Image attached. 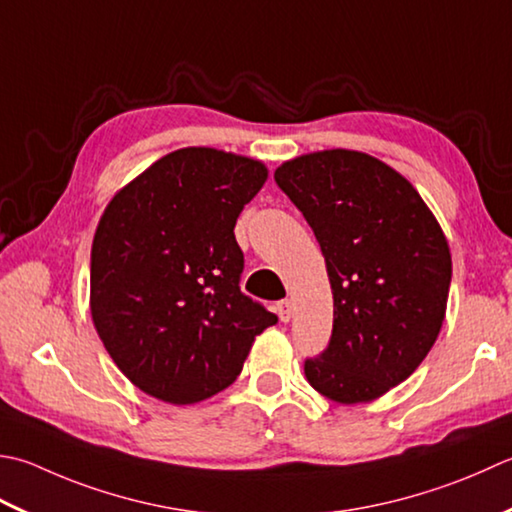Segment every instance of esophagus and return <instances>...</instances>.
Instances as JSON below:
<instances>
[{
    "label": "esophagus",
    "instance_id": "1",
    "mask_svg": "<svg viewBox=\"0 0 512 512\" xmlns=\"http://www.w3.org/2000/svg\"><path fill=\"white\" fill-rule=\"evenodd\" d=\"M275 310H277V315H279V319H282V322H288L290 315H293V302H290V299H282V302H277Z\"/></svg>",
    "mask_w": 512,
    "mask_h": 512
}]
</instances>
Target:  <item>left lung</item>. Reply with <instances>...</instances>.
Wrapping results in <instances>:
<instances>
[{"label": "left lung", "instance_id": "left-lung-1", "mask_svg": "<svg viewBox=\"0 0 512 512\" xmlns=\"http://www.w3.org/2000/svg\"><path fill=\"white\" fill-rule=\"evenodd\" d=\"M313 228L333 288V333L306 379L339 404L370 402L424 362L444 322L450 250L408 179L357 150H324L275 170Z\"/></svg>", "mask_w": 512, "mask_h": 512}]
</instances>
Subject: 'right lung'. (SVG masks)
Listing matches in <instances>:
<instances>
[{"label":"right lung","mask_w":512,"mask_h":512,"mask_svg":"<svg viewBox=\"0 0 512 512\" xmlns=\"http://www.w3.org/2000/svg\"><path fill=\"white\" fill-rule=\"evenodd\" d=\"M255 159L182 148L119 190L90 250V310L108 355L139 390L195 404L242 373L277 315L242 293L235 224L264 186Z\"/></svg>","instance_id":"1"}]
</instances>
